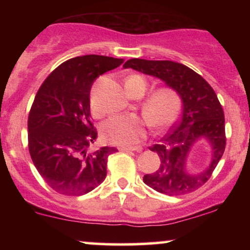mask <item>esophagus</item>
<instances>
[{
	"label": "esophagus",
	"mask_w": 250,
	"mask_h": 250,
	"mask_svg": "<svg viewBox=\"0 0 250 250\" xmlns=\"http://www.w3.org/2000/svg\"><path fill=\"white\" fill-rule=\"evenodd\" d=\"M120 151H141L142 147H119Z\"/></svg>",
	"instance_id": "34e87169"
}]
</instances>
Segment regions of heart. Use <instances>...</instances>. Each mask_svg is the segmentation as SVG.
Returning <instances> with one entry per match:
<instances>
[{
    "mask_svg": "<svg viewBox=\"0 0 250 250\" xmlns=\"http://www.w3.org/2000/svg\"><path fill=\"white\" fill-rule=\"evenodd\" d=\"M127 91L137 90L145 94L148 84L140 75L129 76L125 82ZM180 110V99L169 88L153 91L142 103V111L149 125L154 128H165L174 122ZM102 136L105 141L120 147H131L147 136V123L137 115L111 116L102 125Z\"/></svg>",
    "mask_w": 250,
    "mask_h": 250,
    "instance_id": "obj_1",
    "label": "heart"
}]
</instances>
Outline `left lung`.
Listing matches in <instances>:
<instances>
[{
  "mask_svg": "<svg viewBox=\"0 0 250 250\" xmlns=\"http://www.w3.org/2000/svg\"><path fill=\"white\" fill-rule=\"evenodd\" d=\"M123 68L161 80L182 102L177 125L159 145L149 147L159 155L161 163L159 170L143 176V182L169 196L196 190L211 176L226 147L225 113L214 89L193 69L174 61L131 59ZM200 143L208 146L211 161L203 171L193 173L188 168V160L194 146Z\"/></svg>",
  "mask_w": 250,
  "mask_h": 250,
  "instance_id": "obj_1",
  "label": "left lung"
}]
</instances>
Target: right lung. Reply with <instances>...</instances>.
I'll return each instance as SVG.
<instances>
[{"label": "right lung", "mask_w": 250, "mask_h": 250, "mask_svg": "<svg viewBox=\"0 0 250 250\" xmlns=\"http://www.w3.org/2000/svg\"><path fill=\"white\" fill-rule=\"evenodd\" d=\"M123 59L83 55L60 64L37 91L28 117L31 160L43 180L63 195L80 196L107 176L108 156L116 148L88 151L97 136L90 115V88Z\"/></svg>", "instance_id": "right-lung-1"}]
</instances>
